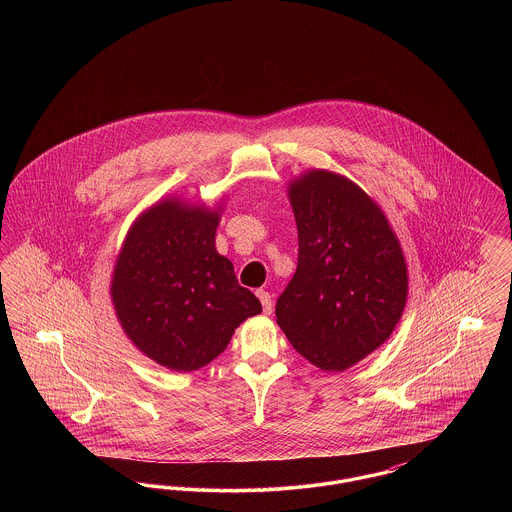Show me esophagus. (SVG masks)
Here are the masks:
<instances>
[{"instance_id": "1", "label": "esophagus", "mask_w": 512, "mask_h": 512, "mask_svg": "<svg viewBox=\"0 0 512 512\" xmlns=\"http://www.w3.org/2000/svg\"><path fill=\"white\" fill-rule=\"evenodd\" d=\"M257 297H259V301L263 305V313L270 315L272 313V297H270V293L265 292V290H257Z\"/></svg>"}]
</instances>
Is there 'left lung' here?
Instances as JSON below:
<instances>
[{
    "mask_svg": "<svg viewBox=\"0 0 512 512\" xmlns=\"http://www.w3.org/2000/svg\"><path fill=\"white\" fill-rule=\"evenodd\" d=\"M288 197L299 253L276 322L309 363L341 372L390 338L407 303V263L384 211L349 178L303 172Z\"/></svg>",
    "mask_w": 512,
    "mask_h": 512,
    "instance_id": "left-lung-1",
    "label": "left lung"
}]
</instances>
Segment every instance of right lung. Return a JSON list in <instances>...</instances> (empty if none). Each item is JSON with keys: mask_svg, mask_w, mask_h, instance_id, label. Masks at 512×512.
Here are the masks:
<instances>
[{"mask_svg": "<svg viewBox=\"0 0 512 512\" xmlns=\"http://www.w3.org/2000/svg\"><path fill=\"white\" fill-rule=\"evenodd\" d=\"M219 209L176 197L155 203L130 226L113 270L111 299L124 334L176 372L209 365L245 318L263 311L215 247Z\"/></svg>", "mask_w": 512, "mask_h": 512, "instance_id": "right-lung-1", "label": "right lung"}]
</instances>
